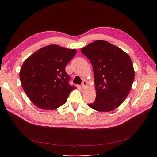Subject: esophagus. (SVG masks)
I'll use <instances>...</instances> for the list:
<instances>
[{"mask_svg":"<svg viewBox=\"0 0 157 157\" xmlns=\"http://www.w3.org/2000/svg\"><path fill=\"white\" fill-rule=\"evenodd\" d=\"M81 86H82V88H85L87 86V82L85 81H83V84H82Z\"/></svg>","mask_w":157,"mask_h":157,"instance_id":"esophagus-1","label":"esophagus"}]
</instances>
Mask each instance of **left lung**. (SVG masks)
<instances>
[{"mask_svg": "<svg viewBox=\"0 0 157 157\" xmlns=\"http://www.w3.org/2000/svg\"><path fill=\"white\" fill-rule=\"evenodd\" d=\"M81 52L91 62L95 79V101L88 105L99 112H109L118 108L128 95L135 78L129 55L103 40L88 44Z\"/></svg>", "mask_w": 157, "mask_h": 157, "instance_id": "8db88e82", "label": "left lung"}]
</instances>
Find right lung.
Returning <instances> with one entry per match:
<instances>
[{"instance_id":"add662e5","label":"right lung","mask_w":157,"mask_h":157,"mask_svg":"<svg viewBox=\"0 0 157 157\" xmlns=\"http://www.w3.org/2000/svg\"><path fill=\"white\" fill-rule=\"evenodd\" d=\"M75 49L50 44L38 49L24 61L20 78L23 89L37 108L54 110L64 104L76 87L69 85L65 67Z\"/></svg>"}]
</instances>
